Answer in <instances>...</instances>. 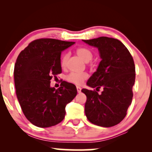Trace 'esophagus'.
Segmentation results:
<instances>
[{
	"instance_id": "34e87169",
	"label": "esophagus",
	"mask_w": 152,
	"mask_h": 152,
	"mask_svg": "<svg viewBox=\"0 0 152 152\" xmlns=\"http://www.w3.org/2000/svg\"><path fill=\"white\" fill-rule=\"evenodd\" d=\"M76 89H77V91L78 93H80L81 91V88L80 86H76Z\"/></svg>"
}]
</instances>
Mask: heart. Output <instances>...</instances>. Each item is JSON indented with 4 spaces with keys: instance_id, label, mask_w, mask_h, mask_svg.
Listing matches in <instances>:
<instances>
[{
    "instance_id": "1",
    "label": "heart",
    "mask_w": 152,
    "mask_h": 152,
    "mask_svg": "<svg viewBox=\"0 0 152 152\" xmlns=\"http://www.w3.org/2000/svg\"><path fill=\"white\" fill-rule=\"evenodd\" d=\"M76 53L84 61L88 62L93 58V53L89 49L83 47H80L76 49ZM69 58V53L66 52L63 54L61 59V65L62 67H65L67 64L68 59ZM88 78V75L87 73H76L71 72L66 76V79L68 81L74 83L76 85H81L85 80Z\"/></svg>"
}]
</instances>
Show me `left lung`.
<instances>
[{
  "label": "left lung",
  "mask_w": 152,
  "mask_h": 152,
  "mask_svg": "<svg viewBox=\"0 0 152 152\" xmlns=\"http://www.w3.org/2000/svg\"><path fill=\"white\" fill-rule=\"evenodd\" d=\"M83 41L97 47L102 59L87 82L96 90H81L86 96L85 114L94 124L114 126L125 118L132 102L136 76L133 57L116 38L102 36ZM101 88L104 91L99 94L97 91Z\"/></svg>",
  "instance_id": "8db88e82"
}]
</instances>
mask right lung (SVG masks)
<instances>
[{
	"instance_id": "right-lung-1",
	"label": "right lung",
	"mask_w": 152,
	"mask_h": 152,
	"mask_svg": "<svg viewBox=\"0 0 152 152\" xmlns=\"http://www.w3.org/2000/svg\"><path fill=\"white\" fill-rule=\"evenodd\" d=\"M74 43L39 38L19 53L14 67L15 93L23 113L35 126L46 128L62 121L66 104L77 94L76 86L66 81L58 89L50 86V79L62 72L61 51Z\"/></svg>"
}]
</instances>
